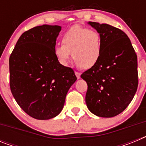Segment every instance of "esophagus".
<instances>
[{
	"mask_svg": "<svg viewBox=\"0 0 146 146\" xmlns=\"http://www.w3.org/2000/svg\"><path fill=\"white\" fill-rule=\"evenodd\" d=\"M75 74L76 76H77V79H80V72H75Z\"/></svg>",
	"mask_w": 146,
	"mask_h": 146,
	"instance_id": "esophagus-1",
	"label": "esophagus"
}]
</instances>
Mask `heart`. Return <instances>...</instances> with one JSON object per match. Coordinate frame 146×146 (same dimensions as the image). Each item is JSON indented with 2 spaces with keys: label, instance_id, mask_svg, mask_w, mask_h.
Listing matches in <instances>:
<instances>
[{
  "label": "heart",
  "instance_id": "1",
  "mask_svg": "<svg viewBox=\"0 0 146 146\" xmlns=\"http://www.w3.org/2000/svg\"><path fill=\"white\" fill-rule=\"evenodd\" d=\"M62 44L54 49V54L60 65L66 66L72 56L76 65L89 69L94 66L102 53L101 36L96 31L81 25H73L63 34Z\"/></svg>",
  "mask_w": 146,
  "mask_h": 146
}]
</instances>
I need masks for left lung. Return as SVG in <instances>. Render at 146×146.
I'll return each mask as SVG.
<instances>
[{"mask_svg": "<svg viewBox=\"0 0 146 146\" xmlns=\"http://www.w3.org/2000/svg\"><path fill=\"white\" fill-rule=\"evenodd\" d=\"M101 36L97 64L81 74L88 84L86 102L93 114L111 118L131 102L138 86L137 58L127 35L108 24L88 22Z\"/></svg>", "mask_w": 146, "mask_h": 146, "instance_id": "left-lung-1", "label": "left lung"}]
</instances>
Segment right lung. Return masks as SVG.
Here are the masks:
<instances>
[{"label":"right lung","instance_id":"add662e5","mask_svg":"<svg viewBox=\"0 0 146 146\" xmlns=\"http://www.w3.org/2000/svg\"><path fill=\"white\" fill-rule=\"evenodd\" d=\"M59 25L34 27L21 35L9 58L10 88L19 106L38 120L55 118L77 80L54 54Z\"/></svg>","mask_w":146,"mask_h":146}]
</instances>
